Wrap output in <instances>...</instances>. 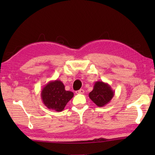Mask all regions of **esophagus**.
Wrapping results in <instances>:
<instances>
[{
	"label": "esophagus",
	"instance_id": "34e87169",
	"mask_svg": "<svg viewBox=\"0 0 155 155\" xmlns=\"http://www.w3.org/2000/svg\"><path fill=\"white\" fill-rule=\"evenodd\" d=\"M84 91L83 89H80L79 91H76V93L77 94H84Z\"/></svg>",
	"mask_w": 155,
	"mask_h": 155
}]
</instances>
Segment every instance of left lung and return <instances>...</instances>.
Segmentation results:
<instances>
[{
  "mask_svg": "<svg viewBox=\"0 0 155 155\" xmlns=\"http://www.w3.org/2000/svg\"><path fill=\"white\" fill-rule=\"evenodd\" d=\"M114 95V91L109 84L103 81H97L88 97L97 106L103 107L110 103Z\"/></svg>",
  "mask_w": 155,
  "mask_h": 155,
  "instance_id": "left-lung-1",
  "label": "left lung"
}]
</instances>
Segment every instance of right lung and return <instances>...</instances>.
Returning <instances> with one entry per match:
<instances>
[{"instance_id": "1", "label": "right lung", "mask_w": 155, "mask_h": 155, "mask_svg": "<svg viewBox=\"0 0 155 155\" xmlns=\"http://www.w3.org/2000/svg\"><path fill=\"white\" fill-rule=\"evenodd\" d=\"M42 103L48 109L57 112L64 110L66 105L74 94L71 91L65 90L64 84L60 80L48 82L41 91Z\"/></svg>"}]
</instances>
